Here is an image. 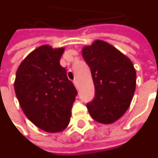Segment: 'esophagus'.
<instances>
[{"label":"esophagus","instance_id":"34e87169","mask_svg":"<svg viewBox=\"0 0 158 158\" xmlns=\"http://www.w3.org/2000/svg\"><path fill=\"white\" fill-rule=\"evenodd\" d=\"M73 84H74V85H75L76 88L78 89V88H79V84H78V81H77L76 79L74 80V81H73Z\"/></svg>","mask_w":158,"mask_h":158}]
</instances>
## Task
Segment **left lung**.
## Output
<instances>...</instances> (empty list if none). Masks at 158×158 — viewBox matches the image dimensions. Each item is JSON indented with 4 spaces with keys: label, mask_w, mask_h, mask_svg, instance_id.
<instances>
[{
    "label": "left lung",
    "mask_w": 158,
    "mask_h": 158,
    "mask_svg": "<svg viewBox=\"0 0 158 158\" xmlns=\"http://www.w3.org/2000/svg\"><path fill=\"white\" fill-rule=\"evenodd\" d=\"M95 85V97L87 103L90 116L102 124L116 121L132 102L136 71L132 61L110 44L95 41L83 48Z\"/></svg>",
    "instance_id": "8db88e82"
}]
</instances>
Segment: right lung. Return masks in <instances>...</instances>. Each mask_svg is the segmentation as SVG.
Returning a JSON list of instances; mask_svg holds the SVG:
<instances>
[{"mask_svg": "<svg viewBox=\"0 0 158 158\" xmlns=\"http://www.w3.org/2000/svg\"><path fill=\"white\" fill-rule=\"evenodd\" d=\"M64 48L43 45L26 56L16 73L14 90L22 110L35 126L57 133L70 121L78 92L60 65Z\"/></svg>", "mask_w": 158, "mask_h": 158, "instance_id": "add662e5", "label": "right lung"}]
</instances>
